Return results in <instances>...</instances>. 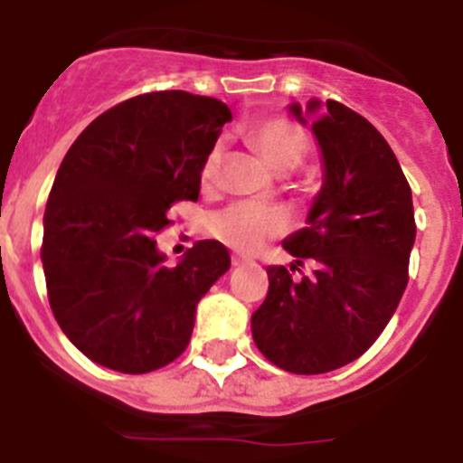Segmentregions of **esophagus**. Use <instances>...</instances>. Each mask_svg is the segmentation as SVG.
<instances>
[{
    "mask_svg": "<svg viewBox=\"0 0 463 463\" xmlns=\"http://www.w3.org/2000/svg\"><path fill=\"white\" fill-rule=\"evenodd\" d=\"M246 258H241V256H232V267H241V265H246Z\"/></svg>",
    "mask_w": 463,
    "mask_h": 463,
    "instance_id": "esophagus-1",
    "label": "esophagus"
}]
</instances>
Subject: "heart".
<instances>
[{"instance_id": "obj_1", "label": "heart", "mask_w": 463, "mask_h": 463, "mask_svg": "<svg viewBox=\"0 0 463 463\" xmlns=\"http://www.w3.org/2000/svg\"><path fill=\"white\" fill-rule=\"evenodd\" d=\"M244 139L276 173L295 171L308 150L304 129L290 118H280V116L251 123L244 129ZM219 164H222V144H214L201 164L203 187H210L217 180ZM283 231L285 217L279 210L253 205V203H235L210 219L212 235L241 253L256 251L267 240L280 235Z\"/></svg>"}]
</instances>
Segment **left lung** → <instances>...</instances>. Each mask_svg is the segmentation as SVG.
I'll return each instance as SVG.
<instances>
[{
	"instance_id": "left-lung-1",
	"label": "left lung",
	"mask_w": 463,
	"mask_h": 463,
	"mask_svg": "<svg viewBox=\"0 0 463 463\" xmlns=\"http://www.w3.org/2000/svg\"><path fill=\"white\" fill-rule=\"evenodd\" d=\"M313 120L322 153V189L308 226L283 240V249L316 265L292 279L285 267H267L269 292L251 315V334L267 361L295 374H322L356 361L391 322L409 280L416 241L411 187L391 146L373 123L335 100L290 105Z\"/></svg>"
}]
</instances>
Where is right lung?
Returning <instances> with one entry per match:
<instances>
[{"label":"right lung","mask_w":463,"mask_h":463,"mask_svg":"<svg viewBox=\"0 0 463 463\" xmlns=\"http://www.w3.org/2000/svg\"><path fill=\"white\" fill-rule=\"evenodd\" d=\"M231 118L205 95H137L98 116L56 171L43 219L47 297L68 340L102 368L144 374L175 361L198 301L231 267L214 240L166 267L153 240L173 203L198 198L203 159Z\"/></svg>","instance_id":"obj_1"}]
</instances>
